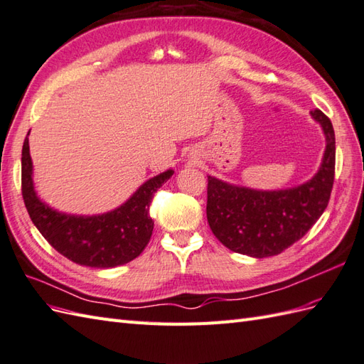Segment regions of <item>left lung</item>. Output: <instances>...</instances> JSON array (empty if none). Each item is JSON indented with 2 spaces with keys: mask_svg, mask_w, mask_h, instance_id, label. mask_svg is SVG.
<instances>
[{
  "mask_svg": "<svg viewBox=\"0 0 364 364\" xmlns=\"http://www.w3.org/2000/svg\"><path fill=\"white\" fill-rule=\"evenodd\" d=\"M312 117L321 123L326 151L320 171L296 188L256 191L233 187L208 177L207 219L213 235L227 249L253 258L284 252L314 227L331 199L335 177V132L320 109Z\"/></svg>",
  "mask_w": 364,
  "mask_h": 364,
  "instance_id": "1",
  "label": "left lung"
}]
</instances>
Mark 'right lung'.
I'll return each instance as SVG.
<instances>
[{
	"instance_id": "obj_1",
	"label": "right lung",
	"mask_w": 364,
	"mask_h": 364,
	"mask_svg": "<svg viewBox=\"0 0 364 364\" xmlns=\"http://www.w3.org/2000/svg\"><path fill=\"white\" fill-rule=\"evenodd\" d=\"M171 176L173 170H168L153 177L122 207L106 215L87 218L61 215L44 205L35 194L28 137L23 144L21 193L33 225L60 255L86 267H117L144 252L154 228L149 205L154 193Z\"/></svg>"
}]
</instances>
